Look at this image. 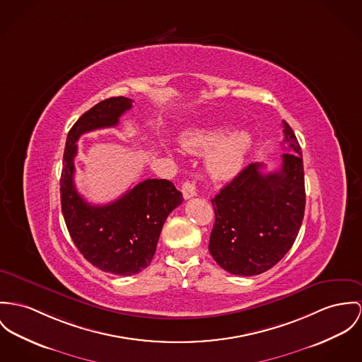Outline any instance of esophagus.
<instances>
[{
    "mask_svg": "<svg viewBox=\"0 0 362 362\" xmlns=\"http://www.w3.org/2000/svg\"><path fill=\"white\" fill-rule=\"evenodd\" d=\"M182 193H183L185 199H189V198L197 195L194 182H185L183 186H182Z\"/></svg>",
    "mask_w": 362,
    "mask_h": 362,
    "instance_id": "1",
    "label": "esophagus"
}]
</instances>
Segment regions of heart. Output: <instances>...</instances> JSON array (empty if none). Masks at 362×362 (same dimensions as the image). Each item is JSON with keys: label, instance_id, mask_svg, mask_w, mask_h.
<instances>
[{"label": "heart", "instance_id": "obj_1", "mask_svg": "<svg viewBox=\"0 0 362 362\" xmlns=\"http://www.w3.org/2000/svg\"><path fill=\"white\" fill-rule=\"evenodd\" d=\"M228 125H216L205 129H194L183 134L179 143L183 150L202 154L208 150L206 167L216 179H228L234 176L244 164L250 147V136L245 131H234L224 136Z\"/></svg>", "mask_w": 362, "mask_h": 362}]
</instances>
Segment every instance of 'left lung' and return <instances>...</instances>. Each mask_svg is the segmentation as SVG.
Wrapping results in <instances>:
<instances>
[{
  "instance_id": "obj_1",
  "label": "left lung",
  "mask_w": 362,
  "mask_h": 362,
  "mask_svg": "<svg viewBox=\"0 0 362 362\" xmlns=\"http://www.w3.org/2000/svg\"><path fill=\"white\" fill-rule=\"evenodd\" d=\"M284 153L279 170L263 173L264 164L244 168L212 198L215 224L209 253L226 272L257 276L292 248L305 216L306 192L300 144L284 121Z\"/></svg>"
}]
</instances>
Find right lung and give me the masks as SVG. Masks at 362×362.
<instances>
[{"label":"right lung","instance_id":"right-lung-1","mask_svg":"<svg viewBox=\"0 0 362 362\" xmlns=\"http://www.w3.org/2000/svg\"><path fill=\"white\" fill-rule=\"evenodd\" d=\"M132 102L117 96L83 112L67 135L60 177L62 212L71 240L90 264L114 276L138 274L150 264L168 215L183 202L167 179H146L106 205H92L78 194L76 141L86 132L117 127Z\"/></svg>","mask_w":362,"mask_h":362}]
</instances>
